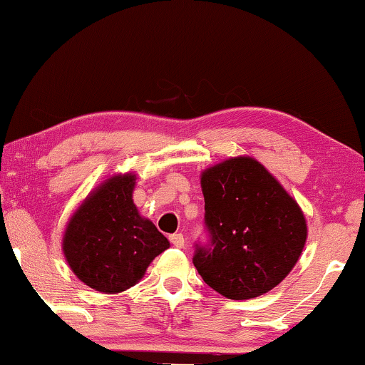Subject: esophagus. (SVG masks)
<instances>
[{"instance_id": "34e87169", "label": "esophagus", "mask_w": 365, "mask_h": 365, "mask_svg": "<svg viewBox=\"0 0 365 365\" xmlns=\"http://www.w3.org/2000/svg\"><path fill=\"white\" fill-rule=\"evenodd\" d=\"M169 239H171V242H173L174 247H184V244H186L182 234H173V236L169 237Z\"/></svg>"}]
</instances>
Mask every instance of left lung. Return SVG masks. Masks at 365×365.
<instances>
[{"instance_id": "obj_1", "label": "left lung", "mask_w": 365, "mask_h": 365, "mask_svg": "<svg viewBox=\"0 0 365 365\" xmlns=\"http://www.w3.org/2000/svg\"><path fill=\"white\" fill-rule=\"evenodd\" d=\"M206 226L212 247L192 262L221 296L246 301L281 284L307 241L301 206L251 156H236L201 173Z\"/></svg>"}]
</instances>
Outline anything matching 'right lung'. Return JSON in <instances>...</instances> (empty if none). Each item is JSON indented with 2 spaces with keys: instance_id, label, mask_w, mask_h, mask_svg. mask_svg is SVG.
<instances>
[{
  "instance_id": "add662e5",
  "label": "right lung",
  "mask_w": 365,
  "mask_h": 365,
  "mask_svg": "<svg viewBox=\"0 0 365 365\" xmlns=\"http://www.w3.org/2000/svg\"><path fill=\"white\" fill-rule=\"evenodd\" d=\"M138 176L113 174L94 187L69 217L63 254L79 281L103 294L138 284L169 241L133 201Z\"/></svg>"
}]
</instances>
